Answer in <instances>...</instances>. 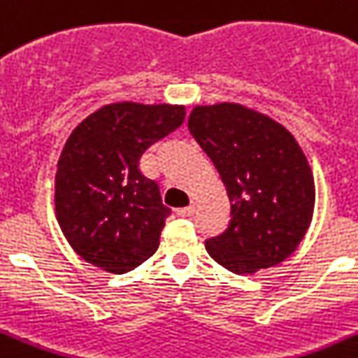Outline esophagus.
I'll use <instances>...</instances> for the list:
<instances>
[{
    "label": "esophagus",
    "mask_w": 358,
    "mask_h": 358,
    "mask_svg": "<svg viewBox=\"0 0 358 358\" xmlns=\"http://www.w3.org/2000/svg\"><path fill=\"white\" fill-rule=\"evenodd\" d=\"M176 215L184 216V218H189V216L194 215V206H187V207H180L176 209Z\"/></svg>",
    "instance_id": "esophagus-1"
}]
</instances>
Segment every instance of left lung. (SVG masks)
Listing matches in <instances>:
<instances>
[{"mask_svg":"<svg viewBox=\"0 0 358 358\" xmlns=\"http://www.w3.org/2000/svg\"><path fill=\"white\" fill-rule=\"evenodd\" d=\"M189 131L227 189L231 222L207 253L236 275L284 262L302 242L315 207L306 155L284 125L238 103L198 105Z\"/></svg>","mask_w":358,"mask_h":358,"instance_id":"obj_1","label":"left lung"}]
</instances>
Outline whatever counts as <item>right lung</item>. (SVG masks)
Here are the masks:
<instances>
[{
    "label": "right lung",
    "mask_w": 358,
    "mask_h": 358,
    "mask_svg": "<svg viewBox=\"0 0 358 358\" xmlns=\"http://www.w3.org/2000/svg\"><path fill=\"white\" fill-rule=\"evenodd\" d=\"M184 105H105L69 136L56 173V218L85 262L127 273L152 257L169 207L140 158L184 123Z\"/></svg>",
    "instance_id": "right-lung-1"
}]
</instances>
